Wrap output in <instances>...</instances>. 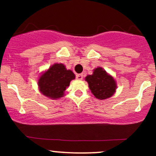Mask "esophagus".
<instances>
[{
  "label": "esophagus",
  "mask_w": 156,
  "mask_h": 156,
  "mask_svg": "<svg viewBox=\"0 0 156 156\" xmlns=\"http://www.w3.org/2000/svg\"><path fill=\"white\" fill-rule=\"evenodd\" d=\"M76 78L78 80H82L83 79V75L82 74H77Z\"/></svg>",
  "instance_id": "34e87169"
}]
</instances>
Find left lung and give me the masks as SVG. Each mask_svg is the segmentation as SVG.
<instances>
[{"label": "left lung", "mask_w": 156, "mask_h": 156, "mask_svg": "<svg viewBox=\"0 0 156 156\" xmlns=\"http://www.w3.org/2000/svg\"><path fill=\"white\" fill-rule=\"evenodd\" d=\"M90 90L93 95L99 100L110 98L115 93L117 84L112 76L101 67H97L93 71L92 75L85 77Z\"/></svg>", "instance_id": "left-lung-1"}]
</instances>
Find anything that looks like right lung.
Wrapping results in <instances>:
<instances>
[{"label":"right lung","instance_id":"add662e5","mask_svg":"<svg viewBox=\"0 0 156 156\" xmlns=\"http://www.w3.org/2000/svg\"><path fill=\"white\" fill-rule=\"evenodd\" d=\"M75 75L62 63H54L41 73L37 81L39 91L51 100H57L64 96L70 81Z\"/></svg>","mask_w":156,"mask_h":156}]
</instances>
